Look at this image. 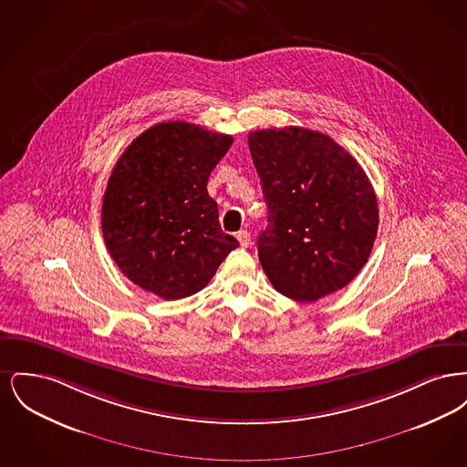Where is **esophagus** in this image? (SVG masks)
<instances>
[{"label":"esophagus","instance_id":"1","mask_svg":"<svg viewBox=\"0 0 467 467\" xmlns=\"http://www.w3.org/2000/svg\"><path fill=\"white\" fill-rule=\"evenodd\" d=\"M236 238H238V242H240V244H242L244 248H246V246L250 244V233L244 231V229L236 234Z\"/></svg>","mask_w":467,"mask_h":467}]
</instances>
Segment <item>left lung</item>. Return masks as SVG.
I'll use <instances>...</instances> for the list:
<instances>
[{"label":"left lung","mask_w":467,"mask_h":467,"mask_svg":"<svg viewBox=\"0 0 467 467\" xmlns=\"http://www.w3.org/2000/svg\"><path fill=\"white\" fill-rule=\"evenodd\" d=\"M267 204L259 261L294 301L343 289L368 263L378 231L375 189L327 134L297 126L248 133Z\"/></svg>","instance_id":"1"}]
</instances>
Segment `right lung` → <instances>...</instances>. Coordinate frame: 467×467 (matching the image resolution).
<instances>
[{
  "label": "right lung",
  "mask_w": 467,
  "mask_h": 467,
  "mask_svg": "<svg viewBox=\"0 0 467 467\" xmlns=\"http://www.w3.org/2000/svg\"><path fill=\"white\" fill-rule=\"evenodd\" d=\"M233 136L170 120L140 134L111 171L101 229L111 259L141 289L173 301L200 292L238 246L219 223L208 177Z\"/></svg>",
  "instance_id": "add662e5"
}]
</instances>
